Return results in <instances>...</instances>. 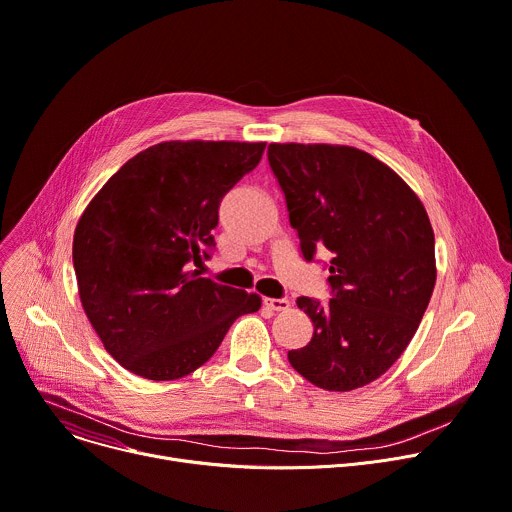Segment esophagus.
I'll return each mask as SVG.
<instances>
[{"label": "esophagus", "mask_w": 512, "mask_h": 512, "mask_svg": "<svg viewBox=\"0 0 512 512\" xmlns=\"http://www.w3.org/2000/svg\"><path fill=\"white\" fill-rule=\"evenodd\" d=\"M263 304L271 310H277V312H284L290 308V302L286 298H263Z\"/></svg>", "instance_id": "obj_1"}]
</instances>
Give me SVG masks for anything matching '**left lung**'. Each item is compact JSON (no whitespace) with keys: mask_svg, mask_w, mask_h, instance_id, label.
<instances>
[{"mask_svg":"<svg viewBox=\"0 0 512 512\" xmlns=\"http://www.w3.org/2000/svg\"><path fill=\"white\" fill-rule=\"evenodd\" d=\"M267 159L304 259L333 253V298L296 300L314 333L288 359L322 390L367 386L404 353L429 306L437 267L427 210L396 171L355 147L271 143Z\"/></svg>","mask_w":512,"mask_h":512,"instance_id":"left-lung-1","label":"left lung"}]
</instances>
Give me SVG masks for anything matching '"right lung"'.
I'll return each mask as SVG.
<instances>
[{"label": "right lung", "instance_id": "add662e5", "mask_svg": "<svg viewBox=\"0 0 512 512\" xmlns=\"http://www.w3.org/2000/svg\"><path fill=\"white\" fill-rule=\"evenodd\" d=\"M265 143L167 141L128 159L81 214L73 267L83 310L132 374L179 380L204 365L261 298L200 277L228 190Z\"/></svg>", "mask_w": 512, "mask_h": 512}]
</instances>
